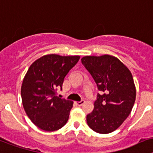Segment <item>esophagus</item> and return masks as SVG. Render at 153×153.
<instances>
[{"instance_id": "34e87169", "label": "esophagus", "mask_w": 153, "mask_h": 153, "mask_svg": "<svg viewBox=\"0 0 153 153\" xmlns=\"http://www.w3.org/2000/svg\"><path fill=\"white\" fill-rule=\"evenodd\" d=\"M85 102V100H83V99H82V100H81L80 102H75V103H76L77 105L81 106V105H82L84 104Z\"/></svg>"}]
</instances>
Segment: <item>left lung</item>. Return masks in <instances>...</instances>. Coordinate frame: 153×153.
I'll use <instances>...</instances> for the list:
<instances>
[{
	"mask_svg": "<svg viewBox=\"0 0 153 153\" xmlns=\"http://www.w3.org/2000/svg\"><path fill=\"white\" fill-rule=\"evenodd\" d=\"M82 63L101 91L94 109L86 117L88 125L98 133H110L127 119L135 103L136 91L132 74L118 58L108 54L85 56Z\"/></svg>",
	"mask_w": 153,
	"mask_h": 153,
	"instance_id": "8db88e82",
	"label": "left lung"
}]
</instances>
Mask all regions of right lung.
I'll return each instance as SVG.
<instances>
[{
    "label": "right lung",
    "mask_w": 153,
    "mask_h": 153,
    "mask_svg": "<svg viewBox=\"0 0 153 153\" xmlns=\"http://www.w3.org/2000/svg\"><path fill=\"white\" fill-rule=\"evenodd\" d=\"M79 56L48 54L30 66L21 86L25 112L35 126L51 132L67 123L73 102L57 96L65 77L78 62Z\"/></svg>",
    "instance_id": "right-lung-1"
}]
</instances>
